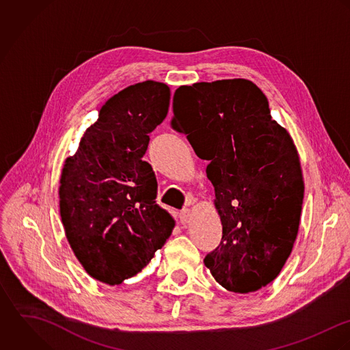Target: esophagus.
Returning <instances> with one entry per match:
<instances>
[{
  "label": "esophagus",
  "mask_w": 350,
  "mask_h": 350,
  "mask_svg": "<svg viewBox=\"0 0 350 350\" xmlns=\"http://www.w3.org/2000/svg\"><path fill=\"white\" fill-rule=\"evenodd\" d=\"M191 217H192V213L188 208H184L180 212V220H181L183 224H187L191 220Z\"/></svg>",
  "instance_id": "34e87169"
}]
</instances>
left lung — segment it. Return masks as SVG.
Returning a JSON list of instances; mask_svg holds the SVG:
<instances>
[{"label":"left lung","mask_w":350,"mask_h":350,"mask_svg":"<svg viewBox=\"0 0 350 350\" xmlns=\"http://www.w3.org/2000/svg\"><path fill=\"white\" fill-rule=\"evenodd\" d=\"M172 127L210 161L223 235L204 264L227 291L249 293L278 278L297 237L304 181L296 146L245 78L180 86Z\"/></svg>","instance_id":"obj_1"}]
</instances>
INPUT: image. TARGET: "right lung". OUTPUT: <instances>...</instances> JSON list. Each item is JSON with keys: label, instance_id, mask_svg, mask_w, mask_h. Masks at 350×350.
I'll use <instances>...</instances> for the list:
<instances>
[{"label": "right lung", "instance_id": "1", "mask_svg": "<svg viewBox=\"0 0 350 350\" xmlns=\"http://www.w3.org/2000/svg\"><path fill=\"white\" fill-rule=\"evenodd\" d=\"M169 104L163 82L148 79L120 90L65 161L59 208L66 238L86 273L104 284L138 275L174 227L155 203V174L142 159Z\"/></svg>", "mask_w": 350, "mask_h": 350}]
</instances>
